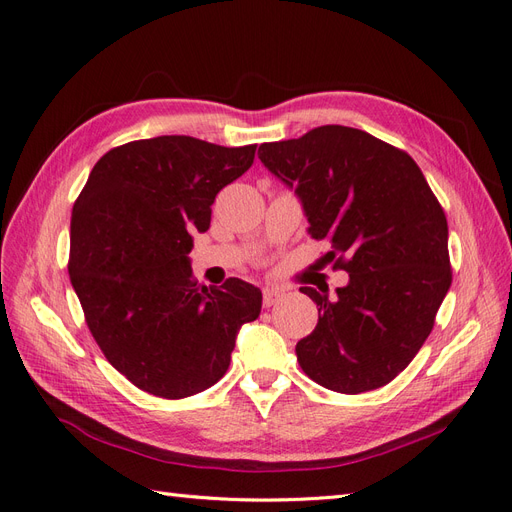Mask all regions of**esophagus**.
<instances>
[{
    "mask_svg": "<svg viewBox=\"0 0 512 512\" xmlns=\"http://www.w3.org/2000/svg\"><path fill=\"white\" fill-rule=\"evenodd\" d=\"M282 297H284V292L277 290V288H265V290H262V303H265V307L275 305Z\"/></svg>",
    "mask_w": 512,
    "mask_h": 512,
    "instance_id": "34e87169",
    "label": "esophagus"
}]
</instances>
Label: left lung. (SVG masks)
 I'll list each match as a JSON object with an SVG mask.
<instances>
[{
  "mask_svg": "<svg viewBox=\"0 0 512 512\" xmlns=\"http://www.w3.org/2000/svg\"><path fill=\"white\" fill-rule=\"evenodd\" d=\"M258 158L294 188L309 235L350 275L337 297L301 288L318 305L297 344L301 369L337 393L380 389L421 350L451 288L442 205L406 151L356 128L320 126L260 145Z\"/></svg>",
  "mask_w": 512,
  "mask_h": 512,
  "instance_id": "8db88e82",
  "label": "left lung"
}]
</instances>
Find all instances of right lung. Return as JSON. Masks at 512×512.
<instances>
[{
  "instance_id": "add662e5",
  "label": "right lung",
  "mask_w": 512,
  "mask_h": 512,
  "mask_svg": "<svg viewBox=\"0 0 512 512\" xmlns=\"http://www.w3.org/2000/svg\"><path fill=\"white\" fill-rule=\"evenodd\" d=\"M256 145L222 147L192 136L119 145L96 162L70 220V282L106 361L138 389L183 399L209 389L230 365L241 324L262 292L237 277L200 286L192 232L254 164Z\"/></svg>"
}]
</instances>
